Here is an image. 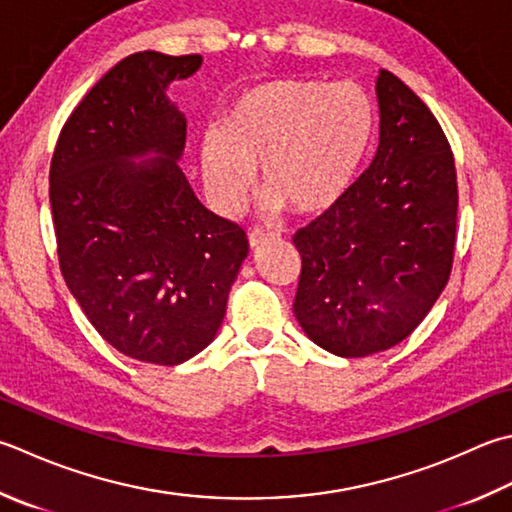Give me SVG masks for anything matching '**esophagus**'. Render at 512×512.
I'll use <instances>...</instances> for the list:
<instances>
[{"instance_id": "34e87169", "label": "esophagus", "mask_w": 512, "mask_h": 512, "mask_svg": "<svg viewBox=\"0 0 512 512\" xmlns=\"http://www.w3.org/2000/svg\"><path fill=\"white\" fill-rule=\"evenodd\" d=\"M273 237H275L273 233H266V230L255 228V230H250V233H248V246H250V250H257L259 246L266 244L268 239H273Z\"/></svg>"}]
</instances>
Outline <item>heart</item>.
<instances>
[{"label":"heart","instance_id":"b5f03b06","mask_svg":"<svg viewBox=\"0 0 512 512\" xmlns=\"http://www.w3.org/2000/svg\"><path fill=\"white\" fill-rule=\"evenodd\" d=\"M375 135V106L355 82L326 84L284 77L246 88L230 104L224 128L210 126L199 142V168L213 206L237 215L255 186L277 215H317L344 197Z\"/></svg>","mask_w":512,"mask_h":512}]
</instances>
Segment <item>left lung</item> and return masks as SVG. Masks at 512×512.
<instances>
[{
    "instance_id": "obj_1",
    "label": "left lung",
    "mask_w": 512,
    "mask_h": 512,
    "mask_svg": "<svg viewBox=\"0 0 512 512\" xmlns=\"http://www.w3.org/2000/svg\"><path fill=\"white\" fill-rule=\"evenodd\" d=\"M379 144L344 197L293 237L302 255L295 317L337 357L397 346L448 284L457 173L448 139L402 79L379 70Z\"/></svg>"
}]
</instances>
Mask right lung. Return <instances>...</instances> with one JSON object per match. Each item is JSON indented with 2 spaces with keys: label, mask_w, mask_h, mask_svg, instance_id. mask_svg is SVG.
I'll return each instance as SVG.
<instances>
[{
  "label": "right lung",
  "mask_w": 512,
  "mask_h": 512,
  "mask_svg": "<svg viewBox=\"0 0 512 512\" xmlns=\"http://www.w3.org/2000/svg\"><path fill=\"white\" fill-rule=\"evenodd\" d=\"M199 66L128 55L70 113L50 162L66 286L110 346L146 364L177 366L213 342L248 255L244 230L179 168L186 117L166 90Z\"/></svg>",
  "instance_id": "right-lung-1"
}]
</instances>
